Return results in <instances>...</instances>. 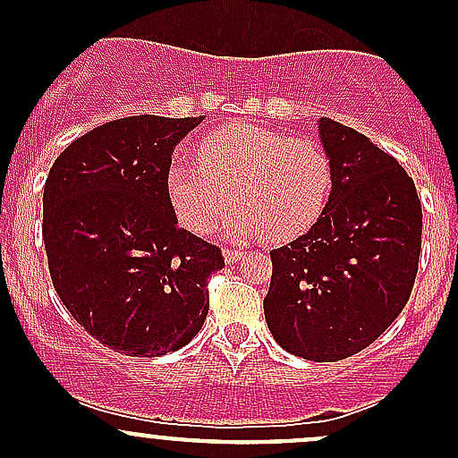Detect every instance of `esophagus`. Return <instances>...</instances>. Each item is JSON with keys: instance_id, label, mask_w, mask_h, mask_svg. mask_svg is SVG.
Masks as SVG:
<instances>
[{"instance_id": "obj_1", "label": "esophagus", "mask_w": 458, "mask_h": 458, "mask_svg": "<svg viewBox=\"0 0 458 458\" xmlns=\"http://www.w3.org/2000/svg\"><path fill=\"white\" fill-rule=\"evenodd\" d=\"M224 255L228 263H237L243 259V250H234V248H230V250H224Z\"/></svg>"}]
</instances>
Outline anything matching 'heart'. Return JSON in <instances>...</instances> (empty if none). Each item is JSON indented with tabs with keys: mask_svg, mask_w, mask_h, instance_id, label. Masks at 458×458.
Returning a JSON list of instances; mask_svg holds the SVG:
<instances>
[{
	"mask_svg": "<svg viewBox=\"0 0 458 458\" xmlns=\"http://www.w3.org/2000/svg\"><path fill=\"white\" fill-rule=\"evenodd\" d=\"M177 219L210 234L237 203L225 225L233 237L290 242L317 224L332 195V165L312 140H288L259 126L208 135L199 161H174L165 179Z\"/></svg>",
	"mask_w": 458,
	"mask_h": 458,
	"instance_id": "obj_1",
	"label": "heart"
}]
</instances>
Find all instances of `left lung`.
Masks as SVG:
<instances>
[{
    "mask_svg": "<svg viewBox=\"0 0 458 458\" xmlns=\"http://www.w3.org/2000/svg\"><path fill=\"white\" fill-rule=\"evenodd\" d=\"M332 195L306 234L270 252L263 299L276 344L308 361L361 352L401 315L421 255L412 177L354 128L318 119Z\"/></svg>",
    "mask_w": 458,
    "mask_h": 458,
    "instance_id": "8db88e82",
    "label": "left lung"
}]
</instances>
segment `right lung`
Wrapping results in <instances>:
<instances>
[{
    "mask_svg": "<svg viewBox=\"0 0 458 458\" xmlns=\"http://www.w3.org/2000/svg\"><path fill=\"white\" fill-rule=\"evenodd\" d=\"M201 117H123L55 159L44 186L50 279L97 341L128 357L183 348L206 321L216 246L179 228L168 199L173 150Z\"/></svg>",
    "mask_w": 458,
    "mask_h": 458,
    "instance_id": "1",
    "label": "right lung"
}]
</instances>
